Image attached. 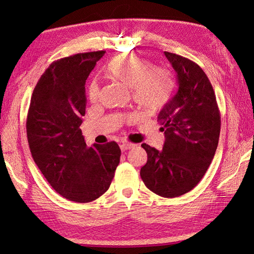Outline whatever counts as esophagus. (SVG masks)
I'll return each instance as SVG.
<instances>
[{"label": "esophagus", "instance_id": "esophagus-1", "mask_svg": "<svg viewBox=\"0 0 254 254\" xmlns=\"http://www.w3.org/2000/svg\"><path fill=\"white\" fill-rule=\"evenodd\" d=\"M120 147H121L122 151H125V150H128L130 148H132L133 147V144H131V143H123V144L120 145Z\"/></svg>", "mask_w": 254, "mask_h": 254}]
</instances>
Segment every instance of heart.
Returning a JSON list of instances; mask_svg holds the SVG:
<instances>
[{"instance_id":"obj_1","label":"heart","mask_w":254,"mask_h":254,"mask_svg":"<svg viewBox=\"0 0 254 254\" xmlns=\"http://www.w3.org/2000/svg\"><path fill=\"white\" fill-rule=\"evenodd\" d=\"M108 77L130 88L132 101L147 113H156L164 108L175 88L170 71L152 67L150 61L135 54H123L112 58L106 66ZM99 88L96 81L89 87V98L96 103Z\"/></svg>"}]
</instances>
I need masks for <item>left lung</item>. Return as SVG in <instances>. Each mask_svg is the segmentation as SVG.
Instances as JSON below:
<instances>
[{"label": "left lung", "instance_id": "left-lung-1", "mask_svg": "<svg viewBox=\"0 0 254 254\" xmlns=\"http://www.w3.org/2000/svg\"><path fill=\"white\" fill-rule=\"evenodd\" d=\"M166 58L177 74L178 91L158 115L165 134L163 148L143 143L147 162L141 178L153 193L179 197L202 179L217 149L220 114L212 84L194 61L170 52Z\"/></svg>", "mask_w": 254, "mask_h": 254}]
</instances>
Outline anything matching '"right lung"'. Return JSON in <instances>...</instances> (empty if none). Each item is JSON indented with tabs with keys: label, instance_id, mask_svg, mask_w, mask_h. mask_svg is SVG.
Listing matches in <instances>:
<instances>
[{
	"label": "right lung",
	"instance_id": "1",
	"mask_svg": "<svg viewBox=\"0 0 254 254\" xmlns=\"http://www.w3.org/2000/svg\"><path fill=\"white\" fill-rule=\"evenodd\" d=\"M105 51L54 61L34 89L26 120L33 159L58 194L86 203L109 189L120 163L115 142L87 147L80 125L86 113V80Z\"/></svg>",
	"mask_w": 254,
	"mask_h": 254
}]
</instances>
